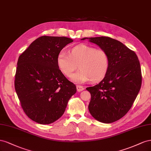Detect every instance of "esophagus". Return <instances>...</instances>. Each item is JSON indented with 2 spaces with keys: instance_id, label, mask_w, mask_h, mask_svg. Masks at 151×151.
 <instances>
[{
  "instance_id": "34e87169",
  "label": "esophagus",
  "mask_w": 151,
  "mask_h": 151,
  "mask_svg": "<svg viewBox=\"0 0 151 151\" xmlns=\"http://www.w3.org/2000/svg\"><path fill=\"white\" fill-rule=\"evenodd\" d=\"M76 89H77V91L78 92H81L82 90H84V87L83 86H81V85H76Z\"/></svg>"
}]
</instances>
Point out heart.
Here are the masks:
<instances>
[{
  "label": "heart",
  "mask_w": 151,
  "mask_h": 151,
  "mask_svg": "<svg viewBox=\"0 0 151 151\" xmlns=\"http://www.w3.org/2000/svg\"><path fill=\"white\" fill-rule=\"evenodd\" d=\"M56 61L59 70L66 77L71 76L78 67L80 70L72 76L75 82L83 83L90 80L92 83H97L106 76L110 59L105 50L80 44L69 50V54L64 51L60 52Z\"/></svg>",
  "instance_id": "obj_1"
}]
</instances>
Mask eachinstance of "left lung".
Listing matches in <instances>:
<instances>
[{
  "label": "left lung",
  "mask_w": 151,
  "mask_h": 151,
  "mask_svg": "<svg viewBox=\"0 0 151 151\" xmlns=\"http://www.w3.org/2000/svg\"><path fill=\"white\" fill-rule=\"evenodd\" d=\"M89 40L107 52L110 63L104 78L86 88L91 94L88 110L99 122L111 123L128 113L139 92L142 84L140 62L134 51L117 40L108 37Z\"/></svg>",
  "instance_id": "8db88e82"
}]
</instances>
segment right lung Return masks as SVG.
<instances>
[{"mask_svg":"<svg viewBox=\"0 0 151 151\" xmlns=\"http://www.w3.org/2000/svg\"><path fill=\"white\" fill-rule=\"evenodd\" d=\"M72 42L65 37L42 36L19 55L15 90L24 113L38 123L50 124L61 117L76 92L56 61L58 54Z\"/></svg>","mask_w":151,"mask_h":151,"instance_id":"add662e5","label":"right lung"}]
</instances>
